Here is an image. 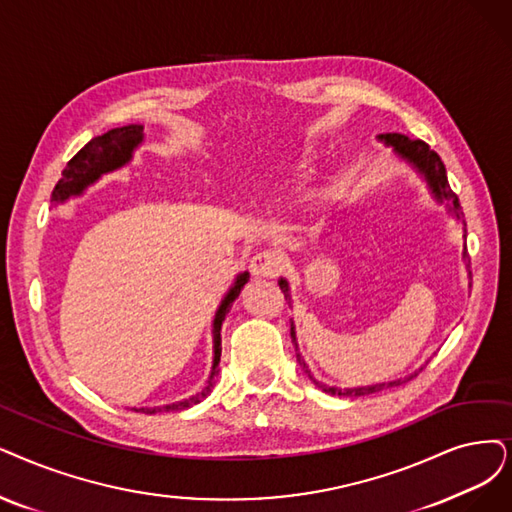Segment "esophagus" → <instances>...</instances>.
I'll list each match as a JSON object with an SVG mask.
<instances>
[{
    "mask_svg": "<svg viewBox=\"0 0 512 512\" xmlns=\"http://www.w3.org/2000/svg\"><path fill=\"white\" fill-rule=\"evenodd\" d=\"M283 267V258L275 252H260L250 260V271L254 277H277Z\"/></svg>",
    "mask_w": 512,
    "mask_h": 512,
    "instance_id": "esophagus-1",
    "label": "esophagus"
}]
</instances>
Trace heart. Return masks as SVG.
Returning a JSON list of instances; mask_svg holds the SVG:
<instances>
[{
    "label": "heart",
    "instance_id": "b5f03b06",
    "mask_svg": "<svg viewBox=\"0 0 512 512\" xmlns=\"http://www.w3.org/2000/svg\"><path fill=\"white\" fill-rule=\"evenodd\" d=\"M313 151L304 149L300 153H296L294 157L281 161L277 168H273L271 172H267L264 176H258L256 187L260 189H269V191H279V189H288L292 185H296L298 180H302L306 174H309L311 166H313Z\"/></svg>",
    "mask_w": 512,
    "mask_h": 512
}]
</instances>
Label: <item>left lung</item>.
<instances>
[{
  "label": "left lung",
  "instance_id": "8db88e82",
  "mask_svg": "<svg viewBox=\"0 0 512 512\" xmlns=\"http://www.w3.org/2000/svg\"><path fill=\"white\" fill-rule=\"evenodd\" d=\"M378 140L384 142L386 147H393V153H395L401 161H405L407 166H410V168L426 182V187H428V191H431V195L435 197V201H437V203H445L447 212L464 224L458 197H456V193H454L452 189H449L447 172H445L443 161H441V157H439L435 151H431V147H428L426 142H422V140H412V138H407L405 134H397V132L378 134ZM464 258H466V252H464ZM279 288H281L285 300L292 302L290 281L285 279V277H279ZM290 336H292V342L296 344V351H298L294 321H292V327H290ZM296 357H298V361H300V365H302L304 374H309V378L315 382V386H319L321 391L327 393V395H338V397H365V395H372V393H380V391H386V388H395V386H399V384H403V382H407V380H412V378L418 376V372L422 370V367H420V370H416V372H412V374H407V376L397 378V380H388V382L367 384V386H353V388H340V386H330V384H325V382H319V380L311 374L309 365L304 363L302 355L296 353Z\"/></svg>",
  "mask_w": 512,
  "mask_h": 512
}]
</instances>
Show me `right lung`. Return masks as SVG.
<instances>
[{"label":"right lung","instance_id":"obj_1","mask_svg":"<svg viewBox=\"0 0 512 512\" xmlns=\"http://www.w3.org/2000/svg\"><path fill=\"white\" fill-rule=\"evenodd\" d=\"M145 142V128L140 124H130V126H121V128H113L109 132H105L102 136L92 138L88 145L81 149L69 163L67 168L63 170V178L58 180V185L52 191V203L54 206H60V203H67L71 197H79L88 187H92L96 180H100V176H105L109 172H115L119 168H124L126 163L132 161L134 151ZM250 273L243 271L235 277L233 285L229 288V292L224 294L218 311L214 315V323H212V340H214V359H212V372L210 378L206 382V386L201 388L197 395H191L189 399H182L176 403H168V405H155V407H132L134 412L140 414H159V412H178V410H187V407L199 403L201 399H206L216 382L218 376V363H220V330H222V321L227 317V313L231 311V306L235 302V298L241 294L243 285L248 283Z\"/></svg>","mask_w":512,"mask_h":512}]
</instances>
